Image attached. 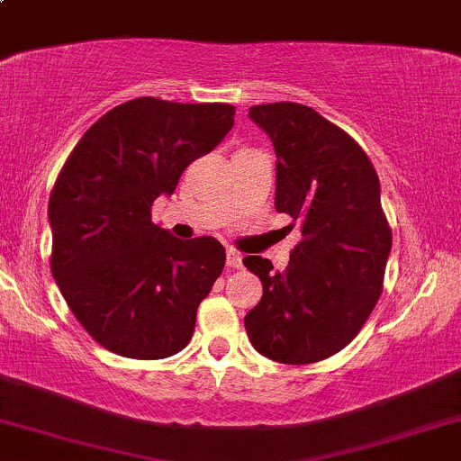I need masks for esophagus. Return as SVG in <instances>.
<instances>
[{
  "mask_svg": "<svg viewBox=\"0 0 461 461\" xmlns=\"http://www.w3.org/2000/svg\"><path fill=\"white\" fill-rule=\"evenodd\" d=\"M242 258L240 253L234 251V249H227V268H240Z\"/></svg>",
  "mask_w": 461,
  "mask_h": 461,
  "instance_id": "34e87169",
  "label": "esophagus"
}]
</instances>
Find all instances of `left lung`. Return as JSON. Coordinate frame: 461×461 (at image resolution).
<instances>
[{
    "label": "left lung",
    "instance_id": "obj_1",
    "mask_svg": "<svg viewBox=\"0 0 461 461\" xmlns=\"http://www.w3.org/2000/svg\"><path fill=\"white\" fill-rule=\"evenodd\" d=\"M249 119L271 136L275 210L297 221L301 242L284 273L267 258L242 260L264 290L247 336L275 362H321L357 336L382 294L393 231L379 177L362 147L310 105H251Z\"/></svg>",
    "mask_w": 461,
    "mask_h": 461
}]
</instances>
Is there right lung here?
Returning a JSON list of instances; mask_svg holds the SVG:
<instances>
[{"mask_svg":"<svg viewBox=\"0 0 461 461\" xmlns=\"http://www.w3.org/2000/svg\"><path fill=\"white\" fill-rule=\"evenodd\" d=\"M234 113L230 104L131 99L93 123L67 158L47 210L51 275L108 351L162 359L193 338L225 249L210 236H171L151 221V205L225 139Z\"/></svg>","mask_w":461,"mask_h":461,"instance_id":"right-lung-1","label":"right lung"}]
</instances>
